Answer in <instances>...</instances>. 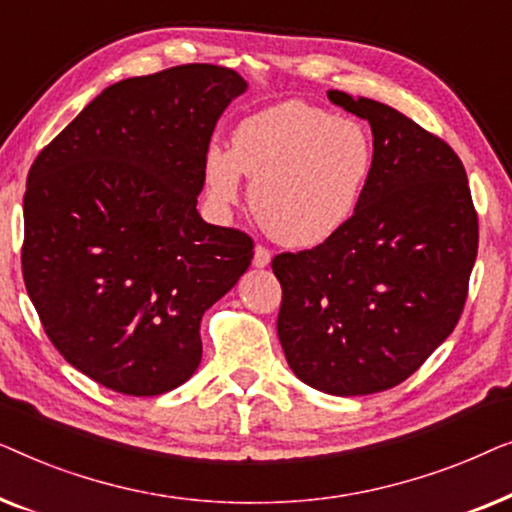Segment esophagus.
Instances as JSON below:
<instances>
[{"label": "esophagus", "mask_w": 512, "mask_h": 512, "mask_svg": "<svg viewBox=\"0 0 512 512\" xmlns=\"http://www.w3.org/2000/svg\"><path fill=\"white\" fill-rule=\"evenodd\" d=\"M272 261V254L265 247H256L254 249V268H268Z\"/></svg>", "instance_id": "34e87169"}]
</instances>
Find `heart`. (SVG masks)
<instances>
[{
    "label": "heart",
    "instance_id": "1",
    "mask_svg": "<svg viewBox=\"0 0 512 512\" xmlns=\"http://www.w3.org/2000/svg\"><path fill=\"white\" fill-rule=\"evenodd\" d=\"M373 165L361 123L300 100L242 118L230 151L209 146L205 184L216 205L240 200L251 181V209L265 233L286 247H317L352 219Z\"/></svg>",
    "mask_w": 512,
    "mask_h": 512
}]
</instances>
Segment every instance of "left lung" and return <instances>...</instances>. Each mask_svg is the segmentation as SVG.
Returning a JSON list of instances; mask_svg holds the SVG:
<instances>
[{"mask_svg": "<svg viewBox=\"0 0 512 512\" xmlns=\"http://www.w3.org/2000/svg\"><path fill=\"white\" fill-rule=\"evenodd\" d=\"M328 100L370 123L373 165L342 230L272 261L284 293L277 335L298 380L366 396L408 380L454 331L478 214L443 139L368 97L328 90Z\"/></svg>", "mask_w": 512, "mask_h": 512, "instance_id": "left-lung-1", "label": "left lung"}]
</instances>
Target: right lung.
I'll use <instances>...</instances> for the list:
<instances>
[{"label":"right lung","instance_id":"add662e5","mask_svg":"<svg viewBox=\"0 0 512 512\" xmlns=\"http://www.w3.org/2000/svg\"><path fill=\"white\" fill-rule=\"evenodd\" d=\"M247 88L216 65L118 81L34 160L27 293L55 349L102 387L184 384L202 359V314L254 258L249 235L195 209L216 121Z\"/></svg>","mask_w":512,"mask_h":512}]
</instances>
